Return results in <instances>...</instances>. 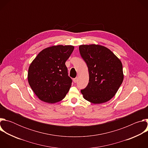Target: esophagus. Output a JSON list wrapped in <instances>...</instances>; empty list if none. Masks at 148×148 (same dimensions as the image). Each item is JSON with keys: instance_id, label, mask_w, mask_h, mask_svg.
<instances>
[{"instance_id": "obj_1", "label": "esophagus", "mask_w": 148, "mask_h": 148, "mask_svg": "<svg viewBox=\"0 0 148 148\" xmlns=\"http://www.w3.org/2000/svg\"><path fill=\"white\" fill-rule=\"evenodd\" d=\"M77 80H78L77 78H74V79H73V81H74V83H76V82H77Z\"/></svg>"}]
</instances>
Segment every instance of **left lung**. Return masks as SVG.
Segmentation results:
<instances>
[{
  "mask_svg": "<svg viewBox=\"0 0 148 148\" xmlns=\"http://www.w3.org/2000/svg\"><path fill=\"white\" fill-rule=\"evenodd\" d=\"M79 50L89 73L88 85L81 90L84 98L95 104L108 101L123 79L121 60L110 49L98 45H81Z\"/></svg>",
  "mask_w": 148,
  "mask_h": 148,
  "instance_id": "1",
  "label": "left lung"
}]
</instances>
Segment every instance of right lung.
<instances>
[{"mask_svg": "<svg viewBox=\"0 0 148 148\" xmlns=\"http://www.w3.org/2000/svg\"><path fill=\"white\" fill-rule=\"evenodd\" d=\"M73 46H53L40 51L28 71L29 85L42 101L56 103L64 98L71 86L65 64L74 50Z\"/></svg>", "mask_w": 148, "mask_h": 148, "instance_id": "1", "label": "right lung"}]
</instances>
